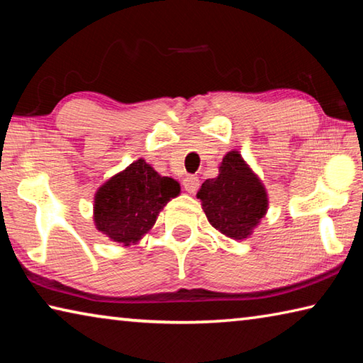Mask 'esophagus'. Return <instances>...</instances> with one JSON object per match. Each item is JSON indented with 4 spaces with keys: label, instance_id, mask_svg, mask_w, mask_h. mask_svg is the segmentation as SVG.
<instances>
[{
    "label": "esophagus",
    "instance_id": "1",
    "mask_svg": "<svg viewBox=\"0 0 363 363\" xmlns=\"http://www.w3.org/2000/svg\"><path fill=\"white\" fill-rule=\"evenodd\" d=\"M182 186H184V189L187 190L189 194H195L196 190H199V187H200V179L196 176H187V177H184Z\"/></svg>",
    "mask_w": 363,
    "mask_h": 363
}]
</instances>
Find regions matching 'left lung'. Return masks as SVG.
I'll list each match as a JSON object with an SVG mask.
<instances>
[{"instance_id": "obj_1", "label": "left lung", "mask_w": 363, "mask_h": 363, "mask_svg": "<svg viewBox=\"0 0 363 363\" xmlns=\"http://www.w3.org/2000/svg\"><path fill=\"white\" fill-rule=\"evenodd\" d=\"M196 199L214 229L233 240L248 238L269 208L266 187L237 150L225 153L219 174L201 184Z\"/></svg>"}]
</instances>
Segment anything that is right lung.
Masks as SVG:
<instances>
[{"label":"right lung","mask_w":363,"mask_h":363,"mask_svg":"<svg viewBox=\"0 0 363 363\" xmlns=\"http://www.w3.org/2000/svg\"><path fill=\"white\" fill-rule=\"evenodd\" d=\"M179 194V182L158 174L139 158L97 189L94 225L123 247L136 245L155 224L160 211Z\"/></svg>","instance_id":"obj_1"}]
</instances>
